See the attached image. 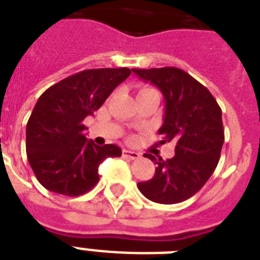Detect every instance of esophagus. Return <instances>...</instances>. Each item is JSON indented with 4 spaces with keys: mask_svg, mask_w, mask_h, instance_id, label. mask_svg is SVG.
<instances>
[{
    "mask_svg": "<svg viewBox=\"0 0 260 260\" xmlns=\"http://www.w3.org/2000/svg\"><path fill=\"white\" fill-rule=\"evenodd\" d=\"M123 156L126 157V158H131V160H137V158H140L141 154L137 153V152H134V150L124 149L123 150Z\"/></svg>",
    "mask_w": 260,
    "mask_h": 260,
    "instance_id": "34e87169",
    "label": "esophagus"
}]
</instances>
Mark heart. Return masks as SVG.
Segmentation results:
<instances>
[{"mask_svg": "<svg viewBox=\"0 0 260 260\" xmlns=\"http://www.w3.org/2000/svg\"><path fill=\"white\" fill-rule=\"evenodd\" d=\"M150 89H152V88H148V87H143V88H141L140 91H139V93H141V92H147V91H150Z\"/></svg>", "mask_w": 260, "mask_h": 260, "instance_id": "heart-1", "label": "heart"}]
</instances>
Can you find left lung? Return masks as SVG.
Masks as SVG:
<instances>
[{
  "instance_id": "8db88e82",
  "label": "left lung",
  "mask_w": 260,
  "mask_h": 260,
  "mask_svg": "<svg viewBox=\"0 0 260 260\" xmlns=\"http://www.w3.org/2000/svg\"><path fill=\"white\" fill-rule=\"evenodd\" d=\"M132 71L162 92L165 115L158 129L160 143H176V153L167 161L144 154L157 168L153 177L137 187L157 204H178L197 193L217 168L224 140L221 107L206 87L181 69Z\"/></svg>"
}]
</instances>
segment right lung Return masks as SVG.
Segmentation results:
<instances>
[{
    "label": "right lung",
    "instance_id": "right-lung-1",
    "mask_svg": "<svg viewBox=\"0 0 260 260\" xmlns=\"http://www.w3.org/2000/svg\"><path fill=\"white\" fill-rule=\"evenodd\" d=\"M131 70L92 69L60 80L39 96L26 125V154L39 184L54 193L76 197L99 181L107 157H120L113 144L87 140L83 120L93 115Z\"/></svg>",
    "mask_w": 260,
    "mask_h": 260
}]
</instances>
